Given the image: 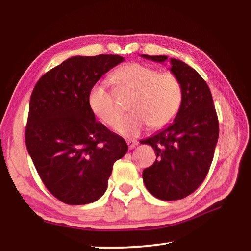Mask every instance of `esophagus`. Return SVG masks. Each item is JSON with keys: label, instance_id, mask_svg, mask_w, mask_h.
I'll list each match as a JSON object with an SVG mask.
<instances>
[{"label": "esophagus", "instance_id": "obj_1", "mask_svg": "<svg viewBox=\"0 0 251 251\" xmlns=\"http://www.w3.org/2000/svg\"><path fill=\"white\" fill-rule=\"evenodd\" d=\"M127 145H128V147L130 148V150H133V148H135L136 146L138 145V142L137 141H133V139H128V141L126 142Z\"/></svg>", "mask_w": 251, "mask_h": 251}]
</instances>
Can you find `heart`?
<instances>
[{"mask_svg": "<svg viewBox=\"0 0 251 251\" xmlns=\"http://www.w3.org/2000/svg\"><path fill=\"white\" fill-rule=\"evenodd\" d=\"M121 90L133 92L130 113L119 118L115 130L125 137H135L150 125L157 129L168 125L179 112L182 101L180 82L172 73H158L142 63H129L114 75ZM88 105L96 117L113 125L121 114L115 94L103 82L95 84L88 95Z\"/></svg>", "mask_w": 251, "mask_h": 251, "instance_id": "obj_1", "label": "heart"}]
</instances>
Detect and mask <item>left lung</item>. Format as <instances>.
Wrapping results in <instances>:
<instances>
[{"mask_svg":"<svg viewBox=\"0 0 251 251\" xmlns=\"http://www.w3.org/2000/svg\"><path fill=\"white\" fill-rule=\"evenodd\" d=\"M164 63L165 55H141ZM171 72L180 82L182 101L174 122L142 141L154 148L155 163L143 172L152 196L177 201L194 193L209 171L219 136L218 117L209 87L193 67L171 58Z\"/></svg>","mask_w":251,"mask_h":251,"instance_id":"8db88e82","label":"left lung"}]
</instances>
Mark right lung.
<instances>
[{
	"label": "right lung",
	"mask_w": 251,
	"mask_h": 251,
	"mask_svg": "<svg viewBox=\"0 0 251 251\" xmlns=\"http://www.w3.org/2000/svg\"><path fill=\"white\" fill-rule=\"evenodd\" d=\"M124 61L120 55L73 56L45 73L29 100L25 143L46 188L67 205L94 202L107 189L124 138L96 122L92 87Z\"/></svg>",
	"instance_id": "right-lung-1"
}]
</instances>
